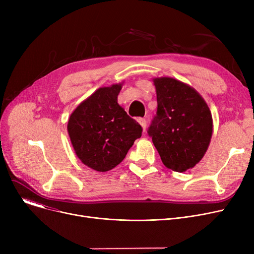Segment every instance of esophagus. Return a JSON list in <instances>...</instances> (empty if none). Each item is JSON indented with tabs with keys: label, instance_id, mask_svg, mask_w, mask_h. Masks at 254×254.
<instances>
[{
	"label": "esophagus",
	"instance_id": "obj_1",
	"mask_svg": "<svg viewBox=\"0 0 254 254\" xmlns=\"http://www.w3.org/2000/svg\"><path fill=\"white\" fill-rule=\"evenodd\" d=\"M138 122L141 125V127L143 128V131H145L146 128H147V120H146L145 118H139Z\"/></svg>",
	"mask_w": 254,
	"mask_h": 254
}]
</instances>
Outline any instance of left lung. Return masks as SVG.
Wrapping results in <instances>:
<instances>
[{"mask_svg":"<svg viewBox=\"0 0 254 254\" xmlns=\"http://www.w3.org/2000/svg\"><path fill=\"white\" fill-rule=\"evenodd\" d=\"M157 111L148 128L163 164L175 172L192 169L205 155L213 120L203 97L171 77L153 78Z\"/></svg>","mask_w":254,"mask_h":254,"instance_id":"1","label":"left lung"}]
</instances>
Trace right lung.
<instances>
[{"label":"right lung","mask_w":254,"mask_h":254,"mask_svg":"<svg viewBox=\"0 0 254 254\" xmlns=\"http://www.w3.org/2000/svg\"><path fill=\"white\" fill-rule=\"evenodd\" d=\"M122 87L117 83L97 89L76 107L66 127L78 158L98 172L122 163L142 135L141 126L117 103Z\"/></svg>","instance_id":"obj_1"}]
</instances>
